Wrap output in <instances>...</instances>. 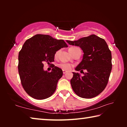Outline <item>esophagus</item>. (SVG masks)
I'll return each instance as SVG.
<instances>
[{"mask_svg":"<svg viewBox=\"0 0 127 127\" xmlns=\"http://www.w3.org/2000/svg\"><path fill=\"white\" fill-rule=\"evenodd\" d=\"M67 72V71H66V70H63V74H65Z\"/></svg>","mask_w":127,"mask_h":127,"instance_id":"34e87169","label":"esophagus"}]
</instances>
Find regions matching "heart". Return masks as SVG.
I'll return each instance as SVG.
<instances>
[{"label":"heart","instance_id":"1","mask_svg":"<svg viewBox=\"0 0 127 127\" xmlns=\"http://www.w3.org/2000/svg\"><path fill=\"white\" fill-rule=\"evenodd\" d=\"M74 48H76V47H72V48H70V49H73ZM58 53H59V51H57V52L55 53V57H57L58 55ZM58 66H59L60 68H62V69H64V70H70V69L72 68V65L71 64H69V63H60Z\"/></svg>","mask_w":127,"mask_h":127}]
</instances>
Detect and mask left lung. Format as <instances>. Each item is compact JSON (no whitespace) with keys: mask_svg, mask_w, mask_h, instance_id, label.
Returning <instances> with one entry per match:
<instances>
[{"mask_svg":"<svg viewBox=\"0 0 127 127\" xmlns=\"http://www.w3.org/2000/svg\"><path fill=\"white\" fill-rule=\"evenodd\" d=\"M66 42L80 47L84 53L82 60L75 70H87L82 77L78 73L73 72V76L70 80L73 90L82 98L96 97L106 87L112 68L111 53L106 41L97 36L91 35Z\"/></svg>","mask_w":127,"mask_h":127,"instance_id":"8db88e82","label":"left lung"}]
</instances>
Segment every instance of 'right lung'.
<instances>
[{
    "label": "right lung",
    "mask_w": 127,
    "mask_h": 127,
    "mask_svg": "<svg viewBox=\"0 0 127 127\" xmlns=\"http://www.w3.org/2000/svg\"><path fill=\"white\" fill-rule=\"evenodd\" d=\"M63 40L37 34L26 41L18 55V72L21 83L28 95L35 99L48 98L55 91L63 71L54 65L51 72L44 70V62L54 61L55 54L67 48Z\"/></svg>",
    "instance_id": "1"
}]
</instances>
